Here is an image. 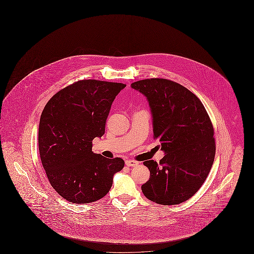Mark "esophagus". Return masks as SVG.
<instances>
[{"instance_id":"obj_1","label":"esophagus","mask_w":254,"mask_h":254,"mask_svg":"<svg viewBox=\"0 0 254 254\" xmlns=\"http://www.w3.org/2000/svg\"><path fill=\"white\" fill-rule=\"evenodd\" d=\"M139 163L137 161H134V160H127L126 161V166L127 167H135V166H138Z\"/></svg>"}]
</instances>
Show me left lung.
Instances as JSON below:
<instances>
[{"label": "left lung", "mask_w": 254, "mask_h": 254, "mask_svg": "<svg viewBox=\"0 0 254 254\" xmlns=\"http://www.w3.org/2000/svg\"><path fill=\"white\" fill-rule=\"evenodd\" d=\"M131 87L146 97L153 137L166 153L159 164L144 162L150 177L142 191L160 205L181 204L199 190L212 167L216 149L212 123L199 98L176 82L152 78Z\"/></svg>", "instance_id": "left-lung-1"}]
</instances>
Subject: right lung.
I'll return each instance as SVG.
<instances>
[{"label": "right lung", "instance_id": "right-lung-1", "mask_svg": "<svg viewBox=\"0 0 254 254\" xmlns=\"http://www.w3.org/2000/svg\"><path fill=\"white\" fill-rule=\"evenodd\" d=\"M125 84L81 80L52 97L39 124V151L52 188L74 204H88L111 189L121 158L93 153L92 140L105 134L111 105Z\"/></svg>", "mask_w": 254, "mask_h": 254}]
</instances>
